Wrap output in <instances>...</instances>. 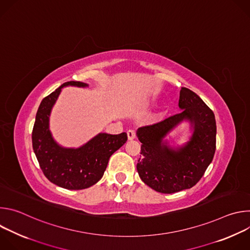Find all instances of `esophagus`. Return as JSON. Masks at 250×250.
Masks as SVG:
<instances>
[{"label":"esophagus","mask_w":250,"mask_h":250,"mask_svg":"<svg viewBox=\"0 0 250 250\" xmlns=\"http://www.w3.org/2000/svg\"><path fill=\"white\" fill-rule=\"evenodd\" d=\"M135 136H136V134H135V131H134L133 129H129V130H127V138H128V140H132V139H134V138H135Z\"/></svg>","instance_id":"1"}]
</instances>
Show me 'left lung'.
I'll return each mask as SVG.
<instances>
[{"instance_id":"8db88e82","label":"left lung","mask_w":250,"mask_h":250,"mask_svg":"<svg viewBox=\"0 0 250 250\" xmlns=\"http://www.w3.org/2000/svg\"><path fill=\"white\" fill-rule=\"evenodd\" d=\"M181 112L159 123L138 127L141 157L136 169L140 179L153 190L171 194L190 189L198 183L216 151L215 115L193 91L182 87L179 97ZM183 122L190 133L182 145L170 139L169 133Z\"/></svg>"}]
</instances>
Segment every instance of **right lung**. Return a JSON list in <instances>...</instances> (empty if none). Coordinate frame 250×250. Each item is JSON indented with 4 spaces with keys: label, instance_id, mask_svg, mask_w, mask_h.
I'll list each match as a JSON object with an SVG mask.
<instances>
[{
    "label": "right lung",
    "instance_id": "add662e5",
    "mask_svg": "<svg viewBox=\"0 0 250 250\" xmlns=\"http://www.w3.org/2000/svg\"><path fill=\"white\" fill-rule=\"evenodd\" d=\"M69 86L89 87L83 82H66L42 101L32 129V147L51 183L68 190H82L101 179L110 157L125 144L127 135L99 132L79 147L60 146L50 130V115L62 89Z\"/></svg>",
    "mask_w": 250,
    "mask_h": 250
}]
</instances>
